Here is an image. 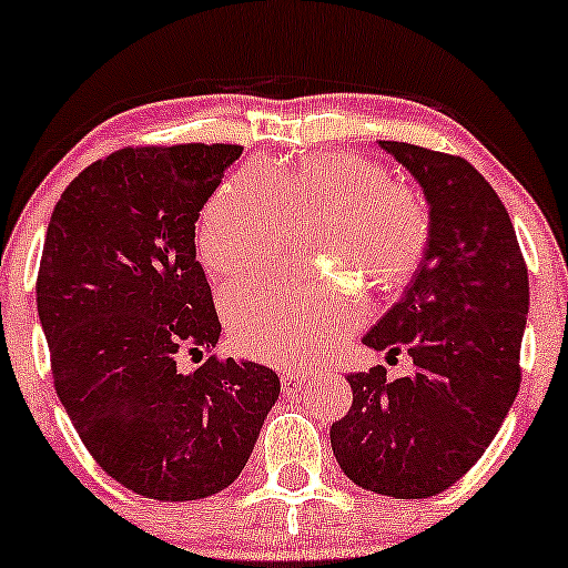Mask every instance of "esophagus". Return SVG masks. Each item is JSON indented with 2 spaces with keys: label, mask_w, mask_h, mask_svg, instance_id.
I'll return each mask as SVG.
<instances>
[{
  "label": "esophagus",
  "mask_w": 568,
  "mask_h": 568,
  "mask_svg": "<svg viewBox=\"0 0 568 568\" xmlns=\"http://www.w3.org/2000/svg\"><path fill=\"white\" fill-rule=\"evenodd\" d=\"M306 377L301 372H283L280 375V385H283V393H298L304 387Z\"/></svg>",
  "instance_id": "esophagus-1"
}]
</instances>
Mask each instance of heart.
I'll use <instances>...</instances> for the list:
<instances>
[{"label":"heart","mask_w":568,"mask_h":568,"mask_svg":"<svg viewBox=\"0 0 568 568\" xmlns=\"http://www.w3.org/2000/svg\"><path fill=\"white\" fill-rule=\"evenodd\" d=\"M320 220L312 251L335 270L235 280L222 314L241 354L272 364L325 356L364 317L358 285L390 291L419 267L429 243L427 204L356 154H320L293 168H246L222 183L196 222L206 267L235 275L270 262L293 225Z\"/></svg>","instance_id":"b5f03b06"}]
</instances>
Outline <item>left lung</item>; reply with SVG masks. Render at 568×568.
Masks as SVG:
<instances>
[{
	"label": "left lung",
	"instance_id": "left-lung-1",
	"mask_svg": "<svg viewBox=\"0 0 568 568\" xmlns=\"http://www.w3.org/2000/svg\"><path fill=\"white\" fill-rule=\"evenodd\" d=\"M429 206V243L412 285L362 337L414 362L346 379L354 404L329 427L343 475L390 498L448 490L479 462L519 393L529 312L527 264L504 201L462 156L379 141Z\"/></svg>",
	"mask_w": 568,
	"mask_h": 568
}]
</instances>
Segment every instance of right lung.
<instances>
[{
	"label": "right lung",
	"mask_w": 568,
	"mask_h": 568,
	"mask_svg": "<svg viewBox=\"0 0 568 568\" xmlns=\"http://www.w3.org/2000/svg\"><path fill=\"white\" fill-rule=\"evenodd\" d=\"M239 156L233 143L120 149L64 189L47 227L36 306L54 390L97 464L143 498L233 485L280 396L254 362L178 369L220 341L196 220Z\"/></svg>",
	"instance_id": "right-lung-1"
}]
</instances>
